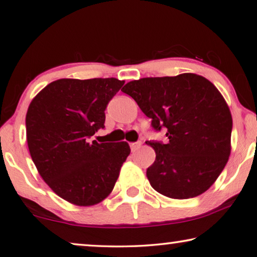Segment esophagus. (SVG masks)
<instances>
[{
    "label": "esophagus",
    "mask_w": 257,
    "mask_h": 257,
    "mask_svg": "<svg viewBox=\"0 0 257 257\" xmlns=\"http://www.w3.org/2000/svg\"><path fill=\"white\" fill-rule=\"evenodd\" d=\"M142 146V143L141 142H136V143H130V149H132V151H136L137 149H139V147Z\"/></svg>",
    "instance_id": "esophagus-1"
}]
</instances>
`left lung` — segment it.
Wrapping results in <instances>:
<instances>
[{
	"label": "left lung",
	"mask_w": 257,
	"mask_h": 257,
	"mask_svg": "<svg viewBox=\"0 0 257 257\" xmlns=\"http://www.w3.org/2000/svg\"><path fill=\"white\" fill-rule=\"evenodd\" d=\"M152 128H164L167 142L147 141L156 153L147 168L150 184L164 196L187 199L214 184L228 162L232 118L216 87L195 73L142 78L122 89Z\"/></svg>",
	"instance_id": "obj_1"
}]
</instances>
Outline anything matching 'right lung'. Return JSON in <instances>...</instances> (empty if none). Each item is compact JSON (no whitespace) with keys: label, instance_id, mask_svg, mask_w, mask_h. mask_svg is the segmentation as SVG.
Listing matches in <instances>:
<instances>
[{"label":"right lung","instance_id":"right-lung-1","mask_svg":"<svg viewBox=\"0 0 257 257\" xmlns=\"http://www.w3.org/2000/svg\"><path fill=\"white\" fill-rule=\"evenodd\" d=\"M124 81L59 79L37 94L26 115L27 143L38 172L61 198L79 206L103 201L130 154L128 143L90 142L104 128L108 102Z\"/></svg>","mask_w":257,"mask_h":257}]
</instances>
